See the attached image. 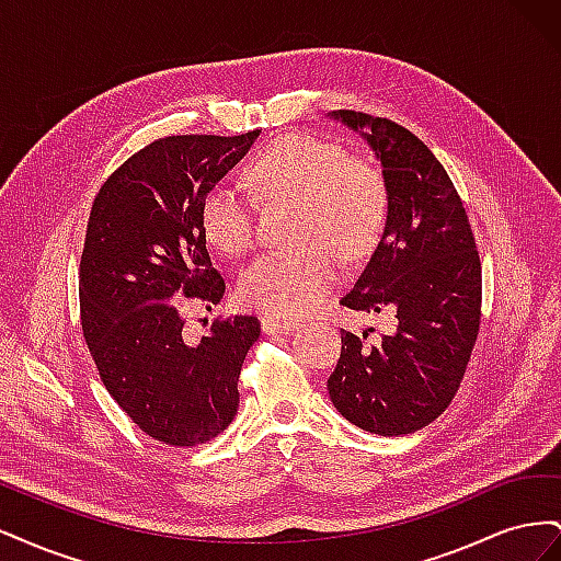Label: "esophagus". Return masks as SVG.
Here are the masks:
<instances>
[{"instance_id": "esophagus-1", "label": "esophagus", "mask_w": 561, "mask_h": 561, "mask_svg": "<svg viewBox=\"0 0 561 561\" xmlns=\"http://www.w3.org/2000/svg\"><path fill=\"white\" fill-rule=\"evenodd\" d=\"M297 322L295 320H280V318H262V330L266 334H287L295 332Z\"/></svg>"}]
</instances>
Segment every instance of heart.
<instances>
[{"mask_svg": "<svg viewBox=\"0 0 561 561\" xmlns=\"http://www.w3.org/2000/svg\"><path fill=\"white\" fill-rule=\"evenodd\" d=\"M248 182L262 196H297L293 236L301 241L252 260L239 278L241 299L285 318L318 309L339 276L336 250L358 260L379 241L388 215L383 173L342 145L293 133L252 159ZM198 217L208 243L229 257L252 245V208L239 186H210Z\"/></svg>", "mask_w": 561, "mask_h": 561, "instance_id": "heart-1", "label": "heart"}]
</instances>
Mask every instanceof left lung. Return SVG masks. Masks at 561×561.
<instances>
[{"mask_svg":"<svg viewBox=\"0 0 561 561\" xmlns=\"http://www.w3.org/2000/svg\"><path fill=\"white\" fill-rule=\"evenodd\" d=\"M330 116L363 135L388 186L381 241L342 304L396 320L371 346L367 332L342 334L328 390L358 428L407 435L443 414L461 386L480 332V252L454 182L414 133L363 112Z\"/></svg>","mask_w":561,"mask_h":561,"instance_id":"left-lung-1","label":"left lung"}]
</instances>
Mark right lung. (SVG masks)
<instances>
[{
	"label": "right lung",
	"instance_id": "1",
	"mask_svg": "<svg viewBox=\"0 0 561 561\" xmlns=\"http://www.w3.org/2000/svg\"><path fill=\"white\" fill-rule=\"evenodd\" d=\"M257 135H168L118 165L93 201L79 264L81 330L110 396L163 445L208 443L239 412L257 318L215 320L190 342L180 301L213 309L225 297L198 210Z\"/></svg>",
	"mask_w": 561,
	"mask_h": 561
}]
</instances>
